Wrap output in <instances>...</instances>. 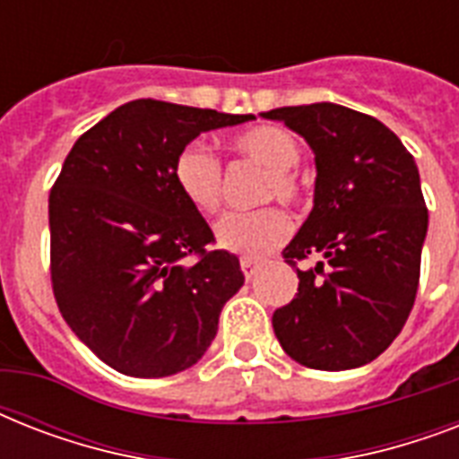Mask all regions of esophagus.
Returning <instances> with one entry per match:
<instances>
[{
  "label": "esophagus",
  "instance_id": "1",
  "mask_svg": "<svg viewBox=\"0 0 459 459\" xmlns=\"http://www.w3.org/2000/svg\"><path fill=\"white\" fill-rule=\"evenodd\" d=\"M240 269H243L245 279L250 281L252 276H255V273H257V269H259V262H255V259H247V257H243V259H240Z\"/></svg>",
  "mask_w": 459,
  "mask_h": 459
}]
</instances>
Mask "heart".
Instances as JSON below:
<instances>
[{
  "instance_id": "b5f03b06",
  "label": "heart",
  "mask_w": 459,
  "mask_h": 459,
  "mask_svg": "<svg viewBox=\"0 0 459 459\" xmlns=\"http://www.w3.org/2000/svg\"><path fill=\"white\" fill-rule=\"evenodd\" d=\"M230 147L252 164L266 169L262 202L298 207L305 200V187L293 171L300 161V143L283 126L257 124L236 133ZM173 180L187 204L200 214H214L221 204V161L204 143H187L173 161ZM216 243L240 257L259 259L276 250L290 233L283 209L264 207L257 212H229L216 223Z\"/></svg>"
}]
</instances>
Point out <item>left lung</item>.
<instances>
[{
    "instance_id": "8db88e82",
    "label": "left lung",
    "mask_w": 459,
    "mask_h": 459,
    "mask_svg": "<svg viewBox=\"0 0 459 459\" xmlns=\"http://www.w3.org/2000/svg\"><path fill=\"white\" fill-rule=\"evenodd\" d=\"M314 150V207L283 259L298 293L272 316L281 348L309 369H355L403 331L420 288L429 209L414 157L369 114L319 102L264 111ZM312 256V270L297 266Z\"/></svg>"
}]
</instances>
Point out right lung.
<instances>
[{"instance_id": "1", "label": "right lung", "mask_w": 459, "mask_h": 459, "mask_svg": "<svg viewBox=\"0 0 459 459\" xmlns=\"http://www.w3.org/2000/svg\"><path fill=\"white\" fill-rule=\"evenodd\" d=\"M250 118L135 100L71 147L49 193L52 290L71 331L111 369L171 377L214 341L245 276L236 255L212 250L214 233L180 195L173 161L200 133Z\"/></svg>"}]
</instances>
